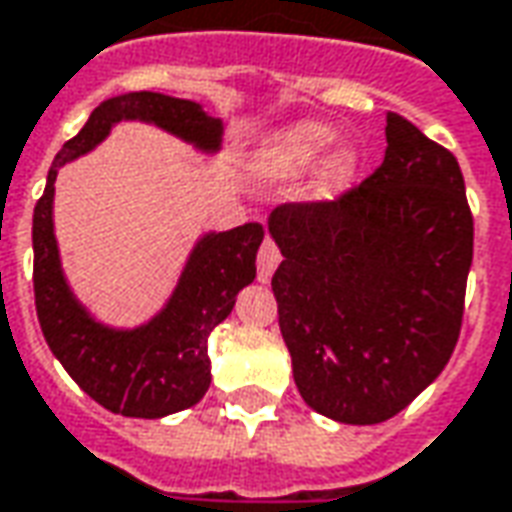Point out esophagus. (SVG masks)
<instances>
[{
    "label": "esophagus",
    "mask_w": 512,
    "mask_h": 512,
    "mask_svg": "<svg viewBox=\"0 0 512 512\" xmlns=\"http://www.w3.org/2000/svg\"><path fill=\"white\" fill-rule=\"evenodd\" d=\"M280 260L282 257L277 244H274L271 238H266L263 246H260V252H257V280L260 282L271 280V274H274V268L280 266Z\"/></svg>",
    "instance_id": "esophagus-1"
}]
</instances>
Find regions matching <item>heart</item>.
I'll use <instances>...</instances> for the list:
<instances>
[{
    "mask_svg": "<svg viewBox=\"0 0 512 512\" xmlns=\"http://www.w3.org/2000/svg\"><path fill=\"white\" fill-rule=\"evenodd\" d=\"M332 141H335V132L324 124H310V121L296 124L288 132H282L274 144L266 146L260 166L274 177H302L307 171L316 169ZM352 169H355V157L352 152H343L332 160L330 180L341 185L352 177Z\"/></svg>",
    "mask_w": 512,
    "mask_h": 512,
    "instance_id": "heart-1",
    "label": "heart"
}]
</instances>
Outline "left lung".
Here are the masks:
<instances>
[{
	"label": "left lung",
	"mask_w": 512,
	"mask_h": 512,
	"mask_svg": "<svg viewBox=\"0 0 512 512\" xmlns=\"http://www.w3.org/2000/svg\"><path fill=\"white\" fill-rule=\"evenodd\" d=\"M385 160L332 202L268 216L271 277L293 380L341 424L405 410L455 352L474 219L455 155L388 113Z\"/></svg>",
	"instance_id": "left-lung-1"
}]
</instances>
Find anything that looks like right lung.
Wrapping results in <instances>:
<instances>
[{"instance_id":"right-lung-1","label":"right lung","mask_w":512,"mask_h":512,"mask_svg":"<svg viewBox=\"0 0 512 512\" xmlns=\"http://www.w3.org/2000/svg\"><path fill=\"white\" fill-rule=\"evenodd\" d=\"M121 119L157 124L205 152H216L221 144V121L188 99L135 91L96 107L85 127L55 155L44 196L32 213L35 310L52 355L94 402L121 416L163 418L194 407L210 388L207 338L230 316L238 291L255 280L263 224L249 221L230 232L205 235L188 257L169 305L144 327L110 330L94 321L63 277L52 199L57 169L102 144Z\"/></svg>"}]
</instances>
